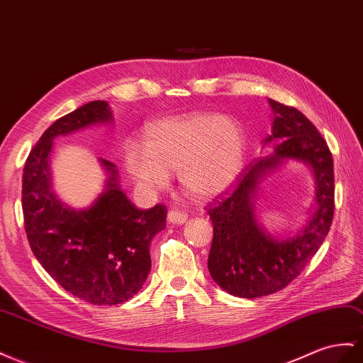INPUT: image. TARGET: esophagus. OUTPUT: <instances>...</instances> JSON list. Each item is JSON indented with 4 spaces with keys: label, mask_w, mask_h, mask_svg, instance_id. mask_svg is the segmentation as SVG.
<instances>
[{
    "label": "esophagus",
    "mask_w": 363,
    "mask_h": 363,
    "mask_svg": "<svg viewBox=\"0 0 363 363\" xmlns=\"http://www.w3.org/2000/svg\"><path fill=\"white\" fill-rule=\"evenodd\" d=\"M168 220L169 223H174V224H183L186 223V220H188V213L179 209H171L168 212Z\"/></svg>",
    "instance_id": "1"
}]
</instances>
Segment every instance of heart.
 <instances>
[{"instance_id":"1","label":"heart","mask_w":363,"mask_h":363,"mask_svg":"<svg viewBox=\"0 0 363 363\" xmlns=\"http://www.w3.org/2000/svg\"><path fill=\"white\" fill-rule=\"evenodd\" d=\"M123 159L143 188H163L169 172L179 171L186 192L212 199L237 180L246 159V140L241 126L229 117L195 113L150 125L145 146L128 143Z\"/></svg>"}]
</instances>
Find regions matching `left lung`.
<instances>
[{
	"mask_svg": "<svg viewBox=\"0 0 363 363\" xmlns=\"http://www.w3.org/2000/svg\"><path fill=\"white\" fill-rule=\"evenodd\" d=\"M269 102L275 119L272 135L264 142H278L275 152L247 164L230 188L206 208L213 224L211 277L230 295L249 299L287 287L319 250L335 213V169L325 139L295 106ZM287 158L302 160L313 168L318 208L295 239L278 240L257 226L251 200L263 175Z\"/></svg>",
	"mask_w": 363,
	"mask_h": 363,
	"instance_id": "left-lung-1",
	"label": "left lung"
}]
</instances>
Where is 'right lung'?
Returning a JSON list of instances; mask_svg holds the SVG:
<instances>
[{
	"label": "right lung",
	"instance_id": "obj_1",
	"mask_svg": "<svg viewBox=\"0 0 363 363\" xmlns=\"http://www.w3.org/2000/svg\"><path fill=\"white\" fill-rule=\"evenodd\" d=\"M113 119L105 101L82 105L44 131L24 164L23 215L36 259L62 289L94 306H116L139 291L151 270V240L166 226V206L139 209L119 189L114 164L106 189L85 211L67 208L50 191L53 139Z\"/></svg>",
	"mask_w": 363,
	"mask_h": 363
}]
</instances>
